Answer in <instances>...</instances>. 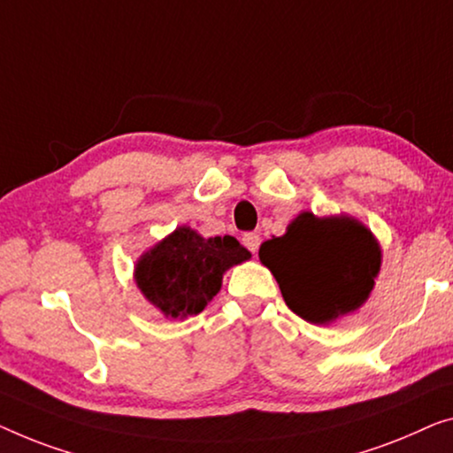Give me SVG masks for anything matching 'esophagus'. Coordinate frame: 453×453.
I'll use <instances>...</instances> for the list:
<instances>
[{
  "label": "esophagus",
  "instance_id": "obj_1",
  "mask_svg": "<svg viewBox=\"0 0 453 453\" xmlns=\"http://www.w3.org/2000/svg\"><path fill=\"white\" fill-rule=\"evenodd\" d=\"M242 242H244V246H246L252 254L258 252V246H260V235H258V234L248 232V234H244V238H242Z\"/></svg>",
  "mask_w": 453,
  "mask_h": 453
}]
</instances>
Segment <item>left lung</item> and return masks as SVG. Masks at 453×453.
<instances>
[{
    "mask_svg": "<svg viewBox=\"0 0 453 453\" xmlns=\"http://www.w3.org/2000/svg\"><path fill=\"white\" fill-rule=\"evenodd\" d=\"M258 256L288 309L317 326L360 309L382 260L374 234L357 219L309 211L296 215L285 235L266 240Z\"/></svg>",
    "mask_w": 453,
    "mask_h": 453,
    "instance_id": "left-lung-1",
    "label": "left lung"
}]
</instances>
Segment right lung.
<instances>
[{"label": "right lung", "instance_id": "1", "mask_svg": "<svg viewBox=\"0 0 453 453\" xmlns=\"http://www.w3.org/2000/svg\"><path fill=\"white\" fill-rule=\"evenodd\" d=\"M232 235L203 238L180 226L140 256L134 279L140 293L171 319H185L205 309L219 293L224 273L250 258Z\"/></svg>", "mask_w": 453, "mask_h": 453}]
</instances>
